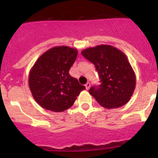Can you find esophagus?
<instances>
[{
	"mask_svg": "<svg viewBox=\"0 0 158 158\" xmlns=\"http://www.w3.org/2000/svg\"><path fill=\"white\" fill-rule=\"evenodd\" d=\"M90 86H91V85H90V83H89V82H88V83L85 84V88H86V89H89V88H90Z\"/></svg>",
	"mask_w": 158,
	"mask_h": 158,
	"instance_id": "obj_1",
	"label": "esophagus"
}]
</instances>
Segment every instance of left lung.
Instances as JSON below:
<instances>
[{
	"label": "left lung",
	"mask_w": 158,
	"mask_h": 158,
	"mask_svg": "<svg viewBox=\"0 0 158 158\" xmlns=\"http://www.w3.org/2000/svg\"><path fill=\"white\" fill-rule=\"evenodd\" d=\"M81 54L94 64L101 82L92 86L89 93L107 109L126 104L135 91L136 77L125 54L110 45L89 47Z\"/></svg>",
	"instance_id": "obj_1"
}]
</instances>
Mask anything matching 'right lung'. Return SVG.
I'll use <instances>...</instances> for the list:
<instances>
[{"label":"right lung","instance_id":"1","mask_svg":"<svg viewBox=\"0 0 158 158\" xmlns=\"http://www.w3.org/2000/svg\"><path fill=\"white\" fill-rule=\"evenodd\" d=\"M77 50L54 47L43 53L29 73V88L35 101L49 111L60 112L72 107L85 87L69 75Z\"/></svg>","mask_w":158,"mask_h":158}]
</instances>
